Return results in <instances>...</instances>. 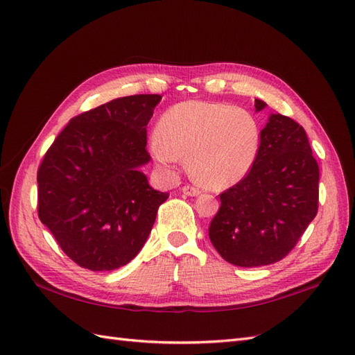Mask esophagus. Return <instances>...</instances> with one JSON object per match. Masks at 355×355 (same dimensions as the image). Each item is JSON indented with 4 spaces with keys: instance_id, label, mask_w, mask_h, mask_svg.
I'll return each instance as SVG.
<instances>
[{
    "instance_id": "1",
    "label": "esophagus",
    "mask_w": 355,
    "mask_h": 355,
    "mask_svg": "<svg viewBox=\"0 0 355 355\" xmlns=\"http://www.w3.org/2000/svg\"><path fill=\"white\" fill-rule=\"evenodd\" d=\"M182 192H184L185 196H189V197H196V196H200L201 191L196 187H191V185H185L184 188H182Z\"/></svg>"
}]
</instances>
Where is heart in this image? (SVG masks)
<instances>
[{
	"label": "heart",
	"instance_id": "heart-1",
	"mask_svg": "<svg viewBox=\"0 0 355 355\" xmlns=\"http://www.w3.org/2000/svg\"><path fill=\"white\" fill-rule=\"evenodd\" d=\"M261 146L256 116L240 106L187 101L161 115L151 137L157 163L171 170L187 155L191 175L211 189L239 184L253 167Z\"/></svg>",
	"mask_w": 355,
	"mask_h": 355
}]
</instances>
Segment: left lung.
<instances>
[{
	"label": "left lung",
	"mask_w": 355,
	"mask_h": 355,
	"mask_svg": "<svg viewBox=\"0 0 355 355\" xmlns=\"http://www.w3.org/2000/svg\"><path fill=\"white\" fill-rule=\"evenodd\" d=\"M266 106L254 99L259 112ZM318 164L306 133L292 118L271 114L253 167L220 194L209 237L225 261L244 268L282 261L318 210Z\"/></svg>",
	"instance_id": "left-lung-1"
}]
</instances>
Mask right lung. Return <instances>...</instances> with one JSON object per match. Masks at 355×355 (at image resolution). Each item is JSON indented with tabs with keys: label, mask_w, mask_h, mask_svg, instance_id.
<instances>
[{
	"label": "right lung",
	"mask_w": 355,
	"mask_h": 355,
	"mask_svg": "<svg viewBox=\"0 0 355 355\" xmlns=\"http://www.w3.org/2000/svg\"><path fill=\"white\" fill-rule=\"evenodd\" d=\"M159 94H135L73 116L38 168V216L83 268L112 271L141 252L167 192L149 187L146 125Z\"/></svg>",
	"instance_id": "add662e5"
}]
</instances>
